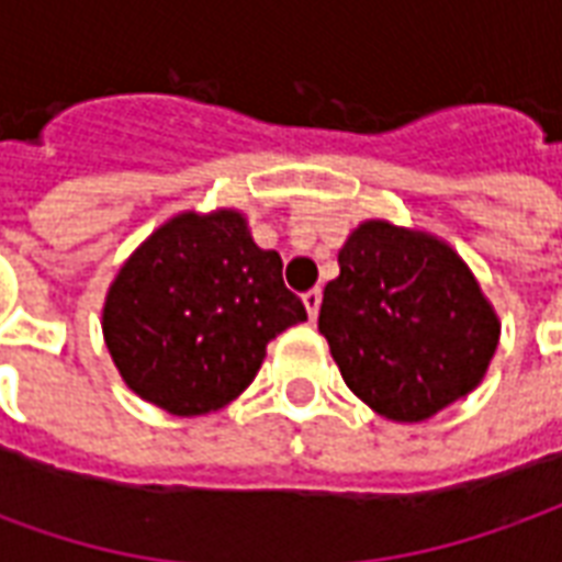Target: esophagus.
<instances>
[{
	"mask_svg": "<svg viewBox=\"0 0 562 562\" xmlns=\"http://www.w3.org/2000/svg\"><path fill=\"white\" fill-rule=\"evenodd\" d=\"M304 306L306 313H310V318H316L318 306H322V289H310V292L304 294Z\"/></svg>",
	"mask_w": 562,
	"mask_h": 562,
	"instance_id": "34e87169",
	"label": "esophagus"
}]
</instances>
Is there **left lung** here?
Returning <instances> with one entry per match:
<instances>
[{
	"label": "left lung",
	"mask_w": 562,
	"mask_h": 562,
	"mask_svg": "<svg viewBox=\"0 0 562 562\" xmlns=\"http://www.w3.org/2000/svg\"><path fill=\"white\" fill-rule=\"evenodd\" d=\"M337 261L318 330L355 397L391 422H424L482 382L499 318L446 240L367 220Z\"/></svg>",
	"instance_id": "left-lung-1"
}]
</instances>
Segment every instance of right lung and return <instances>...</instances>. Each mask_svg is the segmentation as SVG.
<instances>
[{
  "label": "right lung",
  "mask_w": 562,
  "mask_h": 562,
  "mask_svg": "<svg viewBox=\"0 0 562 562\" xmlns=\"http://www.w3.org/2000/svg\"><path fill=\"white\" fill-rule=\"evenodd\" d=\"M244 213L186 210L128 256L108 289L102 330L128 389L171 415L216 413L249 389L268 342L304 322Z\"/></svg>",
  "instance_id": "add662e5"
}]
</instances>
